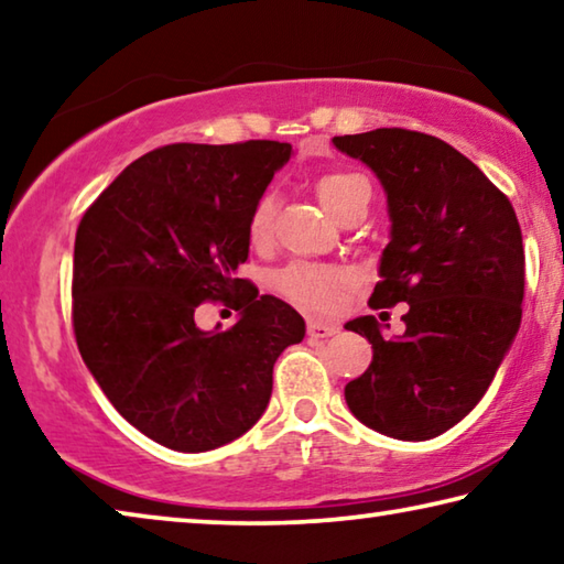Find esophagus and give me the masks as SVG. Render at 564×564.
<instances>
[{
  "label": "esophagus",
  "instance_id": "esophagus-1",
  "mask_svg": "<svg viewBox=\"0 0 564 564\" xmlns=\"http://www.w3.org/2000/svg\"><path fill=\"white\" fill-rule=\"evenodd\" d=\"M340 328L336 326V323H323L318 318H308V336L311 338H330L336 336Z\"/></svg>",
  "mask_w": 564,
  "mask_h": 564
}]
</instances>
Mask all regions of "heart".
<instances>
[{
  "instance_id": "1",
  "label": "heart",
  "mask_w": 564,
  "mask_h": 564,
  "mask_svg": "<svg viewBox=\"0 0 564 564\" xmlns=\"http://www.w3.org/2000/svg\"><path fill=\"white\" fill-rule=\"evenodd\" d=\"M316 194L323 206L346 224L350 216L366 212L370 198V184L358 171L348 169H328L316 176ZM275 214H279V194L273 188H265L256 198L248 216V238L253 246H265L273 238ZM273 285L285 299L301 305L311 313H330L340 303L346 293L348 279L346 273L330 265L318 263H289L285 269L273 275Z\"/></svg>"
}]
</instances>
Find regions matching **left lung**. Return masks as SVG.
Here are the masks:
<instances>
[{"label": "left lung", "instance_id": "left-lung-1", "mask_svg": "<svg viewBox=\"0 0 564 564\" xmlns=\"http://www.w3.org/2000/svg\"><path fill=\"white\" fill-rule=\"evenodd\" d=\"M376 171L393 221L370 308L408 303L405 333L373 316L348 323L373 360L346 386L362 425L427 441L470 413L490 388L522 318L524 248L510 198L431 133L376 129L333 139Z\"/></svg>", "mask_w": 564, "mask_h": 564}]
</instances>
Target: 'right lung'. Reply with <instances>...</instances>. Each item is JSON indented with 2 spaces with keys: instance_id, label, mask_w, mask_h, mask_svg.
Returning <instances> with one entry per match:
<instances>
[{
  "instance_id": "obj_1",
  "label": "right lung",
  "mask_w": 564,
  "mask_h": 564,
  "mask_svg": "<svg viewBox=\"0 0 564 564\" xmlns=\"http://www.w3.org/2000/svg\"><path fill=\"white\" fill-rule=\"evenodd\" d=\"M291 156L281 141L149 151L84 212L72 326L104 395L137 431L181 453L214 451L263 415L273 362L303 340L299 311L238 279L248 216ZM202 302L242 311L204 334Z\"/></svg>"
}]
</instances>
